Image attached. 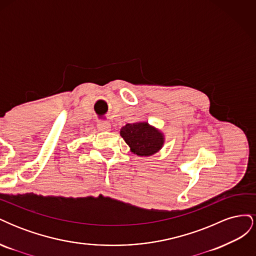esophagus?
<instances>
[{
    "label": "esophagus",
    "instance_id": "1",
    "mask_svg": "<svg viewBox=\"0 0 256 256\" xmlns=\"http://www.w3.org/2000/svg\"><path fill=\"white\" fill-rule=\"evenodd\" d=\"M97 128L100 131H109L111 129V124L106 120H99L97 122Z\"/></svg>",
    "mask_w": 256,
    "mask_h": 256
}]
</instances>
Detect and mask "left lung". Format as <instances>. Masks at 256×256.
I'll return each mask as SVG.
<instances>
[{
  "mask_svg": "<svg viewBox=\"0 0 256 256\" xmlns=\"http://www.w3.org/2000/svg\"><path fill=\"white\" fill-rule=\"evenodd\" d=\"M120 136L138 156H150L164 144V136L147 122L127 124L120 129Z\"/></svg>",
  "mask_w": 256,
  "mask_h": 256,
  "instance_id": "left-lung-1",
  "label": "left lung"
}]
</instances>
